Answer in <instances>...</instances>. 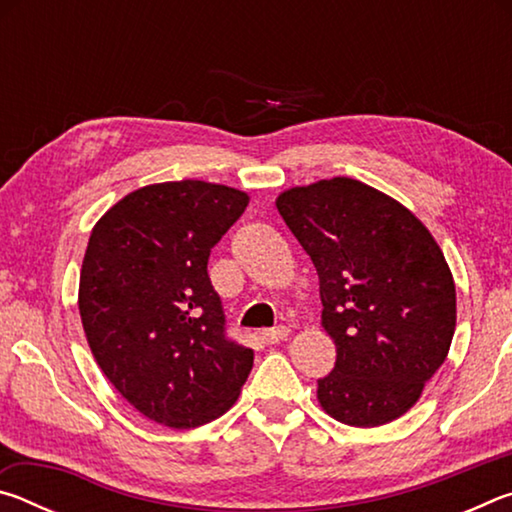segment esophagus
<instances>
[{"label":"esophagus","instance_id":"obj_1","mask_svg":"<svg viewBox=\"0 0 512 512\" xmlns=\"http://www.w3.org/2000/svg\"><path fill=\"white\" fill-rule=\"evenodd\" d=\"M289 336V329L284 327V325H280V327H273V329H266V332H262V343H266V345H275V343H280V341H284Z\"/></svg>","mask_w":512,"mask_h":512}]
</instances>
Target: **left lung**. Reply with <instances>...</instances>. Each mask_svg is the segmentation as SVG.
Here are the masks:
<instances>
[{"label":"left lung","mask_w":512,"mask_h":512,"mask_svg":"<svg viewBox=\"0 0 512 512\" xmlns=\"http://www.w3.org/2000/svg\"><path fill=\"white\" fill-rule=\"evenodd\" d=\"M277 212L316 266L336 363L318 402L350 427H379L420 400L449 352L456 287L413 212L352 178L277 196Z\"/></svg>","instance_id":"left-lung-1"}]
</instances>
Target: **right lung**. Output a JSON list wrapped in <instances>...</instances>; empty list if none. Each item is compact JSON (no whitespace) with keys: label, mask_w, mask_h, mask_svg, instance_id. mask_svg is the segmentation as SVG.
Returning <instances> with one entry per match:
<instances>
[{"label":"right lung","mask_w":512,"mask_h":512,"mask_svg":"<svg viewBox=\"0 0 512 512\" xmlns=\"http://www.w3.org/2000/svg\"><path fill=\"white\" fill-rule=\"evenodd\" d=\"M239 189L178 180L121 198L92 228L79 311L103 375L149 420L201 427L237 402L253 350L225 336L210 250L244 214Z\"/></svg>","instance_id":"obj_1"}]
</instances>
